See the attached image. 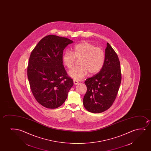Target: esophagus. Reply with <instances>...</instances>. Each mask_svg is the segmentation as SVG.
<instances>
[{
    "label": "esophagus",
    "instance_id": "obj_1",
    "mask_svg": "<svg viewBox=\"0 0 151 151\" xmlns=\"http://www.w3.org/2000/svg\"><path fill=\"white\" fill-rule=\"evenodd\" d=\"M78 83V81H76V80H74V85H77Z\"/></svg>",
    "mask_w": 151,
    "mask_h": 151
}]
</instances>
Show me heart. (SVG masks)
<instances>
[{"label": "heart", "instance_id": "obj_1", "mask_svg": "<svg viewBox=\"0 0 151 151\" xmlns=\"http://www.w3.org/2000/svg\"><path fill=\"white\" fill-rule=\"evenodd\" d=\"M75 58L79 60V66L68 72V75L76 81H80L89 73L95 74L101 71L105 63V55L101 48L96 47L88 42L77 44L73 48L72 52L67 51L62 56L64 66L70 69L74 65Z\"/></svg>", "mask_w": 151, "mask_h": 151}]
</instances>
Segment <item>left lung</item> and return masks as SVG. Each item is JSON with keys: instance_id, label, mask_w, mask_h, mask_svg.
I'll list each match as a JSON object with an SVG mask.
<instances>
[{"instance_id": "1", "label": "left lung", "mask_w": 151, "mask_h": 151, "mask_svg": "<svg viewBox=\"0 0 151 151\" xmlns=\"http://www.w3.org/2000/svg\"><path fill=\"white\" fill-rule=\"evenodd\" d=\"M121 78L118 55L107 43L103 68L85 81L87 88L83 99L85 108L92 113H101L108 109L116 99Z\"/></svg>"}]
</instances>
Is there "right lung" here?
<instances>
[{"label":"right lung","mask_w":151,"mask_h":151,"mask_svg":"<svg viewBox=\"0 0 151 151\" xmlns=\"http://www.w3.org/2000/svg\"><path fill=\"white\" fill-rule=\"evenodd\" d=\"M73 41L48 35L40 41L29 58L27 76L34 97L45 107L55 109L64 103L74 85L63 65V52Z\"/></svg>","instance_id":"add662e5"}]
</instances>
